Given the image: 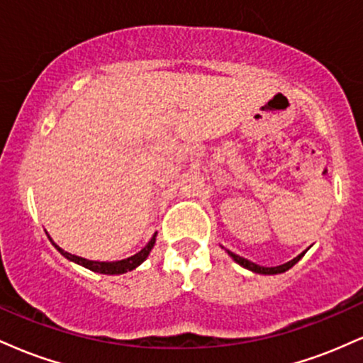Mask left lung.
Instances as JSON below:
<instances>
[{
	"label": "left lung",
	"mask_w": 363,
	"mask_h": 363,
	"mask_svg": "<svg viewBox=\"0 0 363 363\" xmlns=\"http://www.w3.org/2000/svg\"><path fill=\"white\" fill-rule=\"evenodd\" d=\"M227 252L230 254V256L234 257V261H235V262H239L240 266H244V268L251 269V272H254V273H261V274H277V273H283V272H286V269H290L291 266L295 264V262L301 261L303 254H306V252L298 254V256L295 257V259H291V261H289V262H285V264H281V266H274V268H264V266L256 264V262H252V261L245 259V257L237 256V254H234V252H230V251H227Z\"/></svg>",
	"instance_id": "8db88e82"
}]
</instances>
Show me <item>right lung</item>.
Listing matches in <instances>:
<instances>
[{"instance_id":"obj_1","label":"right lung","mask_w":363,"mask_h":363,"mask_svg":"<svg viewBox=\"0 0 363 363\" xmlns=\"http://www.w3.org/2000/svg\"><path fill=\"white\" fill-rule=\"evenodd\" d=\"M51 242H52V240H51ZM52 244H54V242H52ZM153 244H155V237H153V239L150 240V242H148L147 245H145V247L141 249V251H140L138 254H135V256L128 257V259H123V261H114V262L89 261V259H85V257L74 256V254H69V252L62 251V249H61L60 245H57V244H54V247H56L57 251H60V252L62 254V256L66 257V259L78 262V264L85 266V268L91 269V272H95V273H102V274H121V273H128V272H131V269H135L136 266H140L141 262H143L145 259H147L148 254H150V251H152Z\"/></svg>"}]
</instances>
